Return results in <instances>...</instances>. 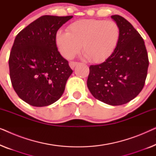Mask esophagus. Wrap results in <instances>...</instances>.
<instances>
[{"label": "esophagus", "mask_w": 156, "mask_h": 156, "mask_svg": "<svg viewBox=\"0 0 156 156\" xmlns=\"http://www.w3.org/2000/svg\"><path fill=\"white\" fill-rule=\"evenodd\" d=\"M78 65V62H69V67H71V69H74L75 67V66Z\"/></svg>", "instance_id": "1"}]
</instances>
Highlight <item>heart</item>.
Masks as SVG:
<instances>
[{
  "label": "heart",
  "instance_id": "heart-1",
  "mask_svg": "<svg viewBox=\"0 0 156 156\" xmlns=\"http://www.w3.org/2000/svg\"><path fill=\"white\" fill-rule=\"evenodd\" d=\"M121 39V29L114 20L83 19L72 23L67 32L57 31L55 41L65 58H72L82 45L83 57L101 63L112 56Z\"/></svg>",
  "mask_w": 156,
  "mask_h": 156
}]
</instances>
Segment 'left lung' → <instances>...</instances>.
Listing matches in <instances>:
<instances>
[{"label":"left lung","mask_w":156,"mask_h":156,"mask_svg":"<svg viewBox=\"0 0 156 156\" xmlns=\"http://www.w3.org/2000/svg\"><path fill=\"white\" fill-rule=\"evenodd\" d=\"M121 29L116 50L107 60L91 65L87 87L93 97L112 106L126 104L144 88L149 65L144 39L129 21L112 16Z\"/></svg>","instance_id":"left-lung-1"}]
</instances>
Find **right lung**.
I'll list each match as a JSON object with an SVG mask.
<instances>
[{
    "instance_id": "1",
    "label": "right lung",
    "mask_w": 156,
    "mask_h": 156,
    "mask_svg": "<svg viewBox=\"0 0 156 156\" xmlns=\"http://www.w3.org/2000/svg\"><path fill=\"white\" fill-rule=\"evenodd\" d=\"M69 16H43L16 37L9 57L10 77L21 99L37 107L55 103L63 94L72 73L55 37Z\"/></svg>"
}]
</instances>
